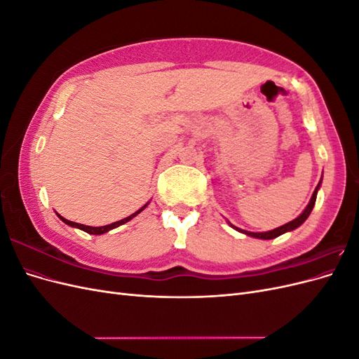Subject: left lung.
I'll return each mask as SVG.
<instances>
[{"instance_id": "left-lung-1", "label": "left lung", "mask_w": 359, "mask_h": 359, "mask_svg": "<svg viewBox=\"0 0 359 359\" xmlns=\"http://www.w3.org/2000/svg\"><path fill=\"white\" fill-rule=\"evenodd\" d=\"M319 187H320V182L318 184V187L314 189V191H313V196H311V199H310L309 205L306 206V210L302 211V214H299L295 220H292V222H289V223H286V224H283V226L277 227V229L268 231V232H248V231H243V229H240V227H235L233 224H231V226L233 227V229H236L238 232L245 233V235H248V236L259 238V240H273V238H277V236L283 235V233H286V232H290V231H293V229H297V227H299L304 222L307 220V217L310 215V212H311V210H313V206H314V202H316V196H318V190H319Z\"/></svg>"}]
</instances>
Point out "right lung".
<instances>
[{
	"label": "right lung",
	"mask_w": 359,
	"mask_h": 359,
	"mask_svg": "<svg viewBox=\"0 0 359 359\" xmlns=\"http://www.w3.org/2000/svg\"><path fill=\"white\" fill-rule=\"evenodd\" d=\"M149 203V202H148ZM147 203V205H148ZM147 205H144L142 208L140 210H137L135 214H132V215H128V217H126V219H123V220H119V222H115V223H111V224H106V226H100V227H93V226H85V224H81V223H74V222H70V220H67V219H64V217H61L60 214H57L60 219L66 223V224H69V226H73V227H78V229H81V231H83V232H86V233H91V235H102V233H106V232H109L111 229H115V227H118V226H121V224H124V223H127V222H130L133 219V217H136L140 211H144L145 210V206Z\"/></svg>",
	"instance_id": "add662e5"
}]
</instances>
